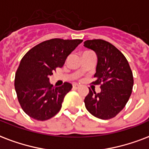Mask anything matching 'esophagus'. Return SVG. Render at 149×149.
<instances>
[{"label": "esophagus", "instance_id": "1", "mask_svg": "<svg viewBox=\"0 0 149 149\" xmlns=\"http://www.w3.org/2000/svg\"><path fill=\"white\" fill-rule=\"evenodd\" d=\"M79 87V84H73V88H78V87Z\"/></svg>", "mask_w": 149, "mask_h": 149}]
</instances>
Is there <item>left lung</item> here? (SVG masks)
I'll return each instance as SVG.
<instances>
[{
	"label": "left lung",
	"instance_id": "8db88e82",
	"mask_svg": "<svg viewBox=\"0 0 149 149\" xmlns=\"http://www.w3.org/2000/svg\"><path fill=\"white\" fill-rule=\"evenodd\" d=\"M84 46L92 50L97 58L96 80L101 92L89 89L84 103L87 111L102 120L115 117L125 107L132 93L134 78L125 56L112 44L103 40H88Z\"/></svg>",
	"mask_w": 149,
	"mask_h": 149
}]
</instances>
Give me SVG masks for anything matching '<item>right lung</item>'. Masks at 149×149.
I'll return each mask as SVG.
<instances>
[{
  "label": "right lung",
  "mask_w": 149,
  "mask_h": 149,
  "mask_svg": "<svg viewBox=\"0 0 149 149\" xmlns=\"http://www.w3.org/2000/svg\"><path fill=\"white\" fill-rule=\"evenodd\" d=\"M83 40L54 38L37 44L22 58L15 77V88L22 109L37 120H47L59 112L72 84L54 87L49 77L62 67L67 57Z\"/></svg>",
  "instance_id": "obj_1"
}]
</instances>
